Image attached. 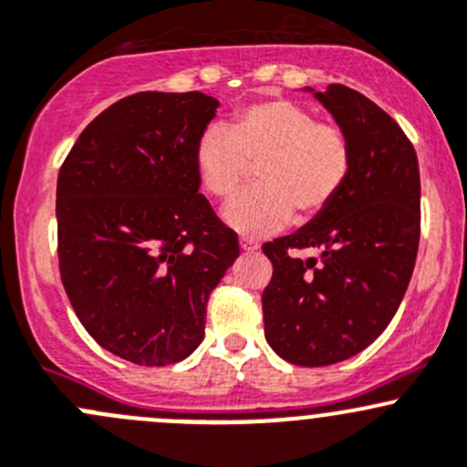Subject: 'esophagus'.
Instances as JSON below:
<instances>
[{"instance_id": "esophagus-1", "label": "esophagus", "mask_w": 467, "mask_h": 467, "mask_svg": "<svg viewBox=\"0 0 467 467\" xmlns=\"http://www.w3.org/2000/svg\"><path fill=\"white\" fill-rule=\"evenodd\" d=\"M258 247H261V244H258L256 240H247V238H243V240H240V249H243L244 254L258 252Z\"/></svg>"}]
</instances>
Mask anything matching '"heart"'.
<instances>
[{
    "instance_id": "1",
    "label": "heart",
    "mask_w": 467,
    "mask_h": 467,
    "mask_svg": "<svg viewBox=\"0 0 467 467\" xmlns=\"http://www.w3.org/2000/svg\"><path fill=\"white\" fill-rule=\"evenodd\" d=\"M202 189L232 198L249 163H258L256 184L224 206L223 218L244 235H267L324 213L344 189L353 166L350 143L337 126L317 123L292 100H261L240 109L229 128L211 126L193 152Z\"/></svg>"
}]
</instances>
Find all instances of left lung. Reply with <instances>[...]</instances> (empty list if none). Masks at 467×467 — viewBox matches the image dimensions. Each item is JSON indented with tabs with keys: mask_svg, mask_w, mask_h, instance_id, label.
Listing matches in <instances>:
<instances>
[{
	"mask_svg": "<svg viewBox=\"0 0 467 467\" xmlns=\"http://www.w3.org/2000/svg\"><path fill=\"white\" fill-rule=\"evenodd\" d=\"M304 91L333 114L353 166L324 213L263 244L274 267L263 315L274 353L328 367L376 341L405 296L420 240V172L407 134L367 96L346 85ZM301 248L317 256L299 259Z\"/></svg>",
	"mask_w": 467,
	"mask_h": 467,
	"instance_id": "left-lung-1",
	"label": "left lung"
}]
</instances>
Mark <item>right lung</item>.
Returning <instances> with one entry per match:
<instances>
[{
  "label": "right lung",
  "instance_id": "add662e5",
  "mask_svg": "<svg viewBox=\"0 0 467 467\" xmlns=\"http://www.w3.org/2000/svg\"><path fill=\"white\" fill-rule=\"evenodd\" d=\"M218 100L139 91L76 139L57 172L60 276L85 330L117 358L166 367L204 337L206 301L238 258L195 172Z\"/></svg>",
  "mask_w": 467,
  "mask_h": 467
}]
</instances>
